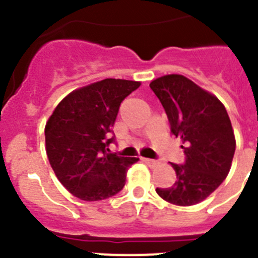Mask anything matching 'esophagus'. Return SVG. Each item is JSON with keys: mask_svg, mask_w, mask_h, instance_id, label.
<instances>
[{"mask_svg": "<svg viewBox=\"0 0 258 258\" xmlns=\"http://www.w3.org/2000/svg\"><path fill=\"white\" fill-rule=\"evenodd\" d=\"M142 161H143V163L147 164V165H151V166L156 165V161L152 160V159H142Z\"/></svg>", "mask_w": 258, "mask_h": 258, "instance_id": "obj_1", "label": "esophagus"}]
</instances>
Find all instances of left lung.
I'll use <instances>...</instances> for the list:
<instances>
[{"instance_id": "1", "label": "left lung", "mask_w": 258, "mask_h": 258, "mask_svg": "<svg viewBox=\"0 0 258 258\" xmlns=\"http://www.w3.org/2000/svg\"><path fill=\"white\" fill-rule=\"evenodd\" d=\"M165 109L170 132L182 143L186 161L170 163L177 179L157 195L175 206H195L226 178L235 152V136L222 102L182 75H165L150 83Z\"/></svg>"}]
</instances>
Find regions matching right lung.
Segmentation results:
<instances>
[{"mask_svg":"<svg viewBox=\"0 0 258 258\" xmlns=\"http://www.w3.org/2000/svg\"><path fill=\"white\" fill-rule=\"evenodd\" d=\"M140 81L104 79L66 95L45 125V149L56 178L85 202L121 191L137 157L107 154L118 107Z\"/></svg>","mask_w":258,"mask_h":258,"instance_id":"1","label":"right lung"}]
</instances>
